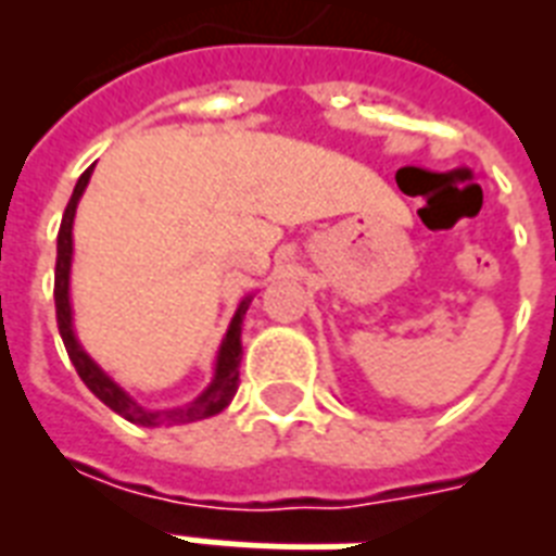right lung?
I'll use <instances>...</instances> for the list:
<instances>
[{
	"label": "right lung",
	"mask_w": 556,
	"mask_h": 556,
	"mask_svg": "<svg viewBox=\"0 0 556 556\" xmlns=\"http://www.w3.org/2000/svg\"><path fill=\"white\" fill-rule=\"evenodd\" d=\"M89 167L77 178L74 185L72 199H68V207L63 213V225H60V233H56V270H54V303H56V326H60V338L65 343V352L72 357L74 369L83 378V383L94 392V395L115 409L117 415H124L126 421L141 424V427H176V424H192L201 421V418H210V415H218L230 401H233L236 389H239V364H242V320L248 305H251L253 296H244L239 308H236L233 320L227 326V334L222 340L216 355V369H213V380L207 383V389L201 392L195 401L185 406H176V409H147L135 401L129 392H126L117 380H112L106 371L100 369L94 361L89 357V352L80 346V340L74 334V317H72V296H68V282H72V256H74V213H77V204H80V195L86 192V185L91 178Z\"/></svg>",
	"instance_id": "right-lung-1"
}]
</instances>
